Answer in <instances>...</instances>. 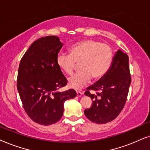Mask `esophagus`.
<instances>
[{
	"label": "esophagus",
	"mask_w": 150,
	"mask_h": 150,
	"mask_svg": "<svg viewBox=\"0 0 150 150\" xmlns=\"http://www.w3.org/2000/svg\"><path fill=\"white\" fill-rule=\"evenodd\" d=\"M82 94H83L82 92H81V91H77V96H78V97H81V96L82 95Z\"/></svg>",
	"instance_id": "obj_1"
}]
</instances>
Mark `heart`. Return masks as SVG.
<instances>
[{"label": "heart", "mask_w": 150, "mask_h": 150, "mask_svg": "<svg viewBox=\"0 0 150 150\" xmlns=\"http://www.w3.org/2000/svg\"><path fill=\"white\" fill-rule=\"evenodd\" d=\"M113 59L111 47L99 40L88 39L70 48V54L58 53L57 66L66 74L71 75L79 64V71L69 79L71 88L79 89L91 80H98L108 73Z\"/></svg>", "instance_id": "heart-1"}]
</instances>
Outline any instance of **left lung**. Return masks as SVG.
Wrapping results in <instances>:
<instances>
[{
	"label": "left lung",
	"mask_w": 150,
	"mask_h": 150,
	"mask_svg": "<svg viewBox=\"0 0 150 150\" xmlns=\"http://www.w3.org/2000/svg\"><path fill=\"white\" fill-rule=\"evenodd\" d=\"M131 75L129 57L119 50L105 76L87 88L85 95L93 100L86 117L95 123H106L117 117L126 102Z\"/></svg>",
	"instance_id": "obj_1"
}]
</instances>
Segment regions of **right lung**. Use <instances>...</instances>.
Here are the masks:
<instances>
[{
    "label": "right lung",
    "instance_id": "1",
    "mask_svg": "<svg viewBox=\"0 0 150 150\" xmlns=\"http://www.w3.org/2000/svg\"><path fill=\"white\" fill-rule=\"evenodd\" d=\"M62 43L55 35L35 40L22 57L17 88L23 108L34 122L49 125L60 120L64 103L76 97V91L57 90L67 84L56 59Z\"/></svg>",
    "mask_w": 150,
    "mask_h": 150
}]
</instances>
